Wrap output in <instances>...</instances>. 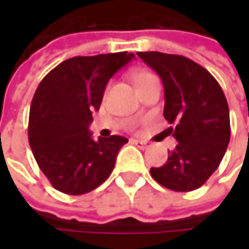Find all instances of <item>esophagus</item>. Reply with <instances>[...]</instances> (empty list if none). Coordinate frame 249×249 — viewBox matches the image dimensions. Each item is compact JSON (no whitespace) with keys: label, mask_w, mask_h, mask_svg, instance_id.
I'll use <instances>...</instances> for the list:
<instances>
[{"label":"esophagus","mask_w":249,"mask_h":249,"mask_svg":"<svg viewBox=\"0 0 249 249\" xmlns=\"http://www.w3.org/2000/svg\"><path fill=\"white\" fill-rule=\"evenodd\" d=\"M132 141V144H135V145H138V147H147L148 145V142L147 141H144V140H137V138H134V140H131Z\"/></svg>","instance_id":"34e87169"}]
</instances>
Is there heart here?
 <instances>
[{
  "label": "heart",
  "instance_id": "heart-1",
  "mask_svg": "<svg viewBox=\"0 0 249 249\" xmlns=\"http://www.w3.org/2000/svg\"><path fill=\"white\" fill-rule=\"evenodd\" d=\"M151 77H154V76L151 75V73H148V72H137V73L134 75V82H135V85L138 86V85L144 83L145 80H148V79H151Z\"/></svg>",
  "mask_w": 249,
  "mask_h": 249
}]
</instances>
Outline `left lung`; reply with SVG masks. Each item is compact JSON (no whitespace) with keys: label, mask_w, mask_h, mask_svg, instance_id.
Returning a JSON list of instances; mask_svg holds the SVG:
<instances>
[{"label":"left lung","mask_w":249,"mask_h":249,"mask_svg":"<svg viewBox=\"0 0 249 249\" xmlns=\"http://www.w3.org/2000/svg\"><path fill=\"white\" fill-rule=\"evenodd\" d=\"M161 77L164 118L177 145L151 177L174 192L199 189L219 167L229 144V108L216 79L196 62L160 52L137 53Z\"/></svg>","instance_id":"left-lung-1"}]
</instances>
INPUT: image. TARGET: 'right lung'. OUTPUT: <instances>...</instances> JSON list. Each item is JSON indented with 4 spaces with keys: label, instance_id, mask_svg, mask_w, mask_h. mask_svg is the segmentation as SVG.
I'll return each mask as SVG.
<instances>
[{
    "label": "right lung",
    "instance_id": "right-lung-1",
    "mask_svg": "<svg viewBox=\"0 0 249 249\" xmlns=\"http://www.w3.org/2000/svg\"><path fill=\"white\" fill-rule=\"evenodd\" d=\"M132 53L76 56L50 71L40 82L30 107L28 142L40 170L66 195H85L112 173L121 135L89 132L109 79L134 60Z\"/></svg>",
    "mask_w": 249,
    "mask_h": 249
}]
</instances>
